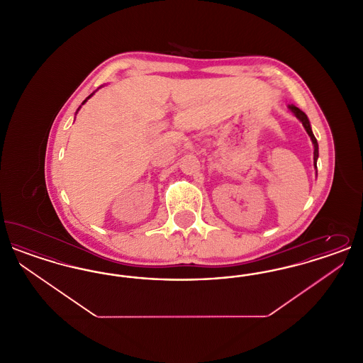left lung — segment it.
<instances>
[{
	"label": "left lung",
	"instance_id": "8db88e82",
	"mask_svg": "<svg viewBox=\"0 0 363 363\" xmlns=\"http://www.w3.org/2000/svg\"><path fill=\"white\" fill-rule=\"evenodd\" d=\"M289 108L294 113V116L299 120V121L302 122V125H303V128H305V130L308 132V135L311 136V143H313V147H314V152H313V155H314V169L317 170V159H318V143H317V140L314 138V135H313V130H311V122H309V118H308V116L302 111V110H299L298 107H295L294 104H290L289 106ZM317 174V172H315Z\"/></svg>",
	"mask_w": 363,
	"mask_h": 363
}]
</instances>
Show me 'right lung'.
<instances>
[{"mask_svg":"<svg viewBox=\"0 0 363 363\" xmlns=\"http://www.w3.org/2000/svg\"><path fill=\"white\" fill-rule=\"evenodd\" d=\"M94 94H95V92H92V94H91V95H89V96H88V98H86V101H84V102H83V104H86V101H88V99H89V98H91V96H92V95H94ZM80 107H82V106H80ZM80 107H79V108H77V111H79V110H80ZM77 111H76V113H77Z\"/></svg>","mask_w":363,"mask_h":363,"instance_id":"1","label":"right lung"}]
</instances>
